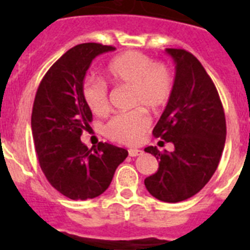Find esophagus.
I'll list each match as a JSON object with an SVG mask.
<instances>
[{"mask_svg": "<svg viewBox=\"0 0 250 250\" xmlns=\"http://www.w3.org/2000/svg\"><path fill=\"white\" fill-rule=\"evenodd\" d=\"M143 150L140 149H136V148H132V149H128V154L129 157H136V156H140Z\"/></svg>", "mask_w": 250, "mask_h": 250, "instance_id": "obj_1", "label": "esophagus"}]
</instances>
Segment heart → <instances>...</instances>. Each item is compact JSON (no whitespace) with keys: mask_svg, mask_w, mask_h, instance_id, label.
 Returning <instances> with one entry per match:
<instances>
[{"mask_svg":"<svg viewBox=\"0 0 250 250\" xmlns=\"http://www.w3.org/2000/svg\"><path fill=\"white\" fill-rule=\"evenodd\" d=\"M105 75L114 85L131 86V107L158 111L168 104L174 92V75L168 66L156 63L144 53L128 50L110 60ZM82 94L86 106L96 115L109 110V92L104 82L85 79ZM149 117L141 109L117 114L106 125V135L111 140L133 145L141 140L149 127Z\"/></svg>","mask_w":250,"mask_h":250,"instance_id":"heart-1","label":"heart"}]
</instances>
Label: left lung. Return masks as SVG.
<instances>
[{"mask_svg": "<svg viewBox=\"0 0 250 250\" xmlns=\"http://www.w3.org/2000/svg\"><path fill=\"white\" fill-rule=\"evenodd\" d=\"M166 52L176 64L174 92L153 135L172 143L174 150L145 148L157 158L158 170L144 183L153 197L179 202L200 192L217 170L226 143V117L217 88L200 61L184 49Z\"/></svg>", "mask_w": 250, "mask_h": 250, "instance_id": "left-lung-1", "label": "left lung"}]
</instances>
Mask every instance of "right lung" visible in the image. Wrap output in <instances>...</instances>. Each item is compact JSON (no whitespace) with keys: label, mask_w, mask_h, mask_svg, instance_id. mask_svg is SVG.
Instances as JSON below:
<instances>
[{"label":"right lung","mask_w":250,"mask_h":250,"mask_svg":"<svg viewBox=\"0 0 250 250\" xmlns=\"http://www.w3.org/2000/svg\"><path fill=\"white\" fill-rule=\"evenodd\" d=\"M111 50L115 48L97 42L67 50L45 74L33 102L31 127L41 170L60 193L71 200L104 193L128 156L115 145L100 143L88 149L80 140L92 122L82 94L86 70L96 57Z\"/></svg>","instance_id":"add662e5"}]
</instances>
